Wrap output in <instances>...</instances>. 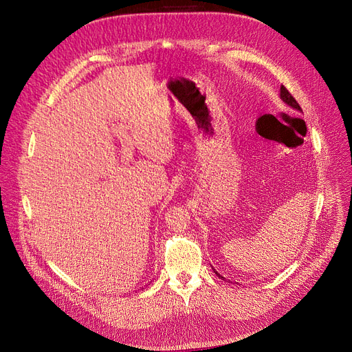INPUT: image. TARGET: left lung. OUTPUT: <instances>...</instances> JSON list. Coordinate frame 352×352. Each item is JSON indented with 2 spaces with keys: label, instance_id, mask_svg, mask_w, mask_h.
I'll use <instances>...</instances> for the list:
<instances>
[{
  "label": "left lung",
  "instance_id": "1",
  "mask_svg": "<svg viewBox=\"0 0 352 352\" xmlns=\"http://www.w3.org/2000/svg\"><path fill=\"white\" fill-rule=\"evenodd\" d=\"M280 98L283 100V102L284 104H287L288 107H291L292 109H295V111H298V113H302V109H301V107H300V104L295 101V98L289 94L288 92V89L284 87V85H281V89H280ZM214 270V268H212ZM214 272L218 275V276H221L215 270H214ZM221 278H224V276H221Z\"/></svg>",
  "mask_w": 352,
  "mask_h": 352
}]
</instances>
